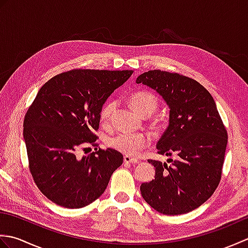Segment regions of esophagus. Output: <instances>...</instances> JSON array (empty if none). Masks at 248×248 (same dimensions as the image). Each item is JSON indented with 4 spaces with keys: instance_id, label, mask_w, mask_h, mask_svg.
Returning <instances> with one entry per match:
<instances>
[{
    "instance_id": "obj_1",
    "label": "esophagus",
    "mask_w": 248,
    "mask_h": 248,
    "mask_svg": "<svg viewBox=\"0 0 248 248\" xmlns=\"http://www.w3.org/2000/svg\"><path fill=\"white\" fill-rule=\"evenodd\" d=\"M124 163H131V164H136V163L140 162L138 159H135V157H131L130 155H124Z\"/></svg>"
}]
</instances>
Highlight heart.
Instances as JSON below:
<instances>
[{
    "instance_id": "b5f03b06",
    "label": "heart",
    "mask_w": 248,
    "mask_h": 248,
    "mask_svg": "<svg viewBox=\"0 0 248 248\" xmlns=\"http://www.w3.org/2000/svg\"><path fill=\"white\" fill-rule=\"evenodd\" d=\"M130 103L132 104L136 112L144 117H148L157 108V99L155 94L147 91L136 92L131 94ZM116 105H117V102L115 100H108L100 109V121L104 127H109ZM156 124H159V121H156ZM107 144L109 148L118 151L120 154L134 155L148 146L149 140L144 133L120 132L108 138Z\"/></svg>"
}]
</instances>
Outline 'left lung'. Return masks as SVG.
<instances>
[{
    "label": "left lung",
    "mask_w": 248,
    "mask_h": 248,
    "mask_svg": "<svg viewBox=\"0 0 248 248\" xmlns=\"http://www.w3.org/2000/svg\"><path fill=\"white\" fill-rule=\"evenodd\" d=\"M136 83L159 93L170 105V125L156 144L168 163L148 160L155 179L141 183L145 202L157 212H191L212 196L223 173L227 130L214 100L202 84L177 72L149 70Z\"/></svg>",
    "instance_id": "obj_1"
}]
</instances>
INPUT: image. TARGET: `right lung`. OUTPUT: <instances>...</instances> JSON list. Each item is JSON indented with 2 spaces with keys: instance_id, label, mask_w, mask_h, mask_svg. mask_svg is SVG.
Segmentation results:
<instances>
[{
  "instance_id": "right-lung-1",
  "label": "right lung",
  "mask_w": 248,
  "mask_h": 248,
  "mask_svg": "<svg viewBox=\"0 0 248 248\" xmlns=\"http://www.w3.org/2000/svg\"><path fill=\"white\" fill-rule=\"evenodd\" d=\"M133 70L72 69L45 83L23 121L29 170L51 202L68 209L91 204L104 193L124 155L97 148L100 109ZM88 144L96 152L81 158Z\"/></svg>"
}]
</instances>
